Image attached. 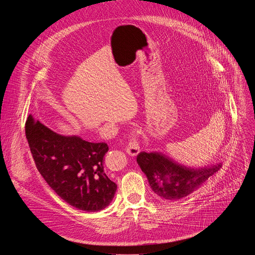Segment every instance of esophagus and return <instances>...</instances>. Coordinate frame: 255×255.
<instances>
[{
    "mask_svg": "<svg viewBox=\"0 0 255 255\" xmlns=\"http://www.w3.org/2000/svg\"><path fill=\"white\" fill-rule=\"evenodd\" d=\"M125 151L132 156H136L140 152V146L138 142L136 141V138L134 137V135L131 136V140L128 142L127 146L125 147Z\"/></svg>",
    "mask_w": 255,
    "mask_h": 255,
    "instance_id": "esophagus-1",
    "label": "esophagus"
}]
</instances>
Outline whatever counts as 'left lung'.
I'll use <instances>...</instances> for the list:
<instances>
[{"label":"left lung","mask_w":255,"mask_h":255,"mask_svg":"<svg viewBox=\"0 0 255 255\" xmlns=\"http://www.w3.org/2000/svg\"><path fill=\"white\" fill-rule=\"evenodd\" d=\"M137 163L147 176L151 190L165 200L185 198L199 189L222 166L217 163L201 168L179 164L161 152H140Z\"/></svg>","instance_id":"8db88e82"}]
</instances>
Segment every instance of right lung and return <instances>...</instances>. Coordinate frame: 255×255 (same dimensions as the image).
<instances>
[{"mask_svg":"<svg viewBox=\"0 0 255 255\" xmlns=\"http://www.w3.org/2000/svg\"><path fill=\"white\" fill-rule=\"evenodd\" d=\"M26 138L36 167L48 186L67 204L98 212L110 205L117 185L104 170L109 147L80 136L60 135L29 115Z\"/></svg>","mask_w":255,"mask_h":255,"instance_id":"1","label":"right lung"}]
</instances>
